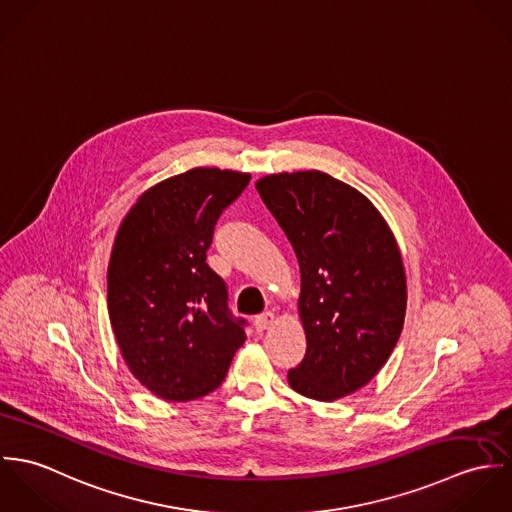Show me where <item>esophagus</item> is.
Returning <instances> with one entry per match:
<instances>
[{"label": "esophagus", "instance_id": "34e87169", "mask_svg": "<svg viewBox=\"0 0 512 512\" xmlns=\"http://www.w3.org/2000/svg\"><path fill=\"white\" fill-rule=\"evenodd\" d=\"M272 323H274V313H272V311H264V313H260V315L254 317V327H256L258 333L266 331Z\"/></svg>", "mask_w": 512, "mask_h": 512}]
</instances>
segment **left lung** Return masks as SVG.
<instances>
[{"instance_id": "obj_1", "label": "left lung", "mask_w": 512, "mask_h": 512, "mask_svg": "<svg viewBox=\"0 0 512 512\" xmlns=\"http://www.w3.org/2000/svg\"><path fill=\"white\" fill-rule=\"evenodd\" d=\"M256 189L286 232L301 274L307 351L295 392L331 402L384 366L406 313V276L386 220L357 189L321 171L268 175Z\"/></svg>"}]
</instances>
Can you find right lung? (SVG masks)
Instances as JSON below:
<instances>
[{"label": "right lung", "instance_id": "obj_1", "mask_svg": "<svg viewBox=\"0 0 512 512\" xmlns=\"http://www.w3.org/2000/svg\"><path fill=\"white\" fill-rule=\"evenodd\" d=\"M250 175L197 167L146 191L122 222L108 266L110 323L132 374L187 402L219 388L246 341V319L207 264L215 224Z\"/></svg>", "mask_w": 512, "mask_h": 512}]
</instances>
